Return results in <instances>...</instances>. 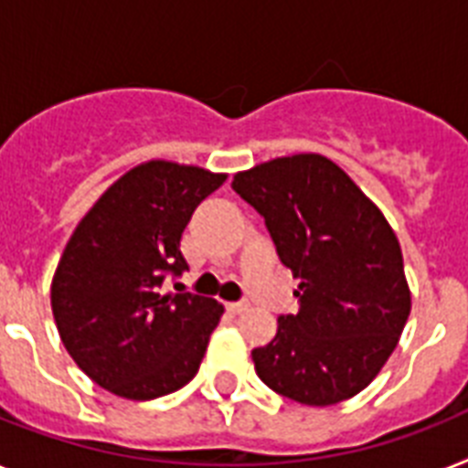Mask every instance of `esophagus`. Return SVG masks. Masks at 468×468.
<instances>
[{
	"label": "esophagus",
	"instance_id": "obj_1",
	"mask_svg": "<svg viewBox=\"0 0 468 468\" xmlns=\"http://www.w3.org/2000/svg\"><path fill=\"white\" fill-rule=\"evenodd\" d=\"M247 303H230V305H228V310H230V313H235V314H240V313H245L247 310Z\"/></svg>",
	"mask_w": 468,
	"mask_h": 468
}]
</instances>
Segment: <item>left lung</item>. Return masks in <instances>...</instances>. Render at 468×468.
<instances>
[{
	"label": "left lung",
	"mask_w": 468,
	"mask_h": 468,
	"mask_svg": "<svg viewBox=\"0 0 468 468\" xmlns=\"http://www.w3.org/2000/svg\"><path fill=\"white\" fill-rule=\"evenodd\" d=\"M233 189L267 221L281 261L300 279V313L254 348L273 392L332 406L363 392L397 348L411 288L397 233L332 158L295 154L233 175Z\"/></svg>",
	"instance_id": "1"
}]
</instances>
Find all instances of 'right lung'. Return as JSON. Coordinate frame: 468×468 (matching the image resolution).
<instances>
[{
  "instance_id": "obj_1",
  "label": "right lung",
  "mask_w": 468,
  "mask_h": 468,
  "mask_svg": "<svg viewBox=\"0 0 468 468\" xmlns=\"http://www.w3.org/2000/svg\"><path fill=\"white\" fill-rule=\"evenodd\" d=\"M226 177L163 158L139 163L74 228L49 303L64 348L102 389L148 401L177 392L199 370L223 305L161 293V283L187 269L182 230Z\"/></svg>"
}]
</instances>
